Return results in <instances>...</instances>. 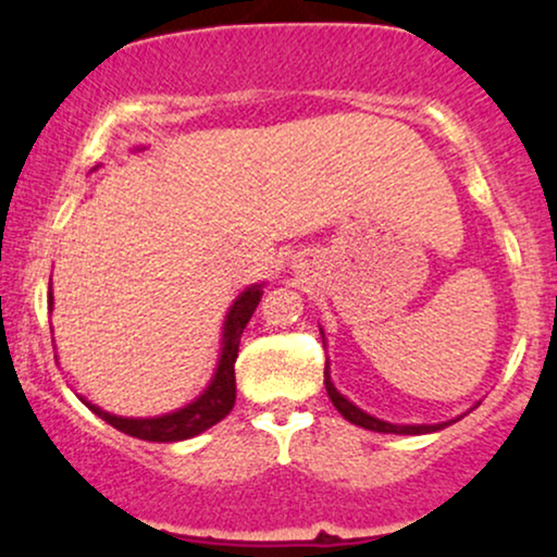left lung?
Returning <instances> with one entry per match:
<instances>
[{
  "mask_svg": "<svg viewBox=\"0 0 557 557\" xmlns=\"http://www.w3.org/2000/svg\"><path fill=\"white\" fill-rule=\"evenodd\" d=\"M319 332H322V330H319ZM322 341H324V332H322ZM324 387H327L332 406H335L337 411H341L343 417L350 421V424L363 426V430H372V432H382V434H430V432L445 430V426H450L453 421L461 419V417H458V419H450V421H440V424H389V421H385V419H376V417H372V413L361 411L356 403H350L343 393H337V387L332 385L330 367H324ZM476 406H479V403H476Z\"/></svg>",
  "mask_w": 557,
  "mask_h": 557,
  "instance_id": "1",
  "label": "left lung"
}]
</instances>
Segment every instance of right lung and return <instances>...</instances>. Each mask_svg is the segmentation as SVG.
Here are the masks:
<instances>
[{
    "mask_svg": "<svg viewBox=\"0 0 557 557\" xmlns=\"http://www.w3.org/2000/svg\"><path fill=\"white\" fill-rule=\"evenodd\" d=\"M264 296V283L248 285L238 298L233 300V306L227 309L225 324H222V348H220V361L209 380V385L203 387V393L196 400H190L188 406L177 408V411L162 413V417H149V419H127V417H114V413L104 411V408L94 406L86 398H81L99 419H104L107 424H112L114 430L131 434V437L149 440V443H181V440H190L196 434L207 432L209 426H214L216 421H222L233 411L235 406V359H238L240 348V335L246 330L248 319L257 311L259 300ZM52 293H49V309H52Z\"/></svg>",
    "mask_w": 557,
    "mask_h": 557,
    "instance_id": "obj_1",
    "label": "right lung"
}]
</instances>
